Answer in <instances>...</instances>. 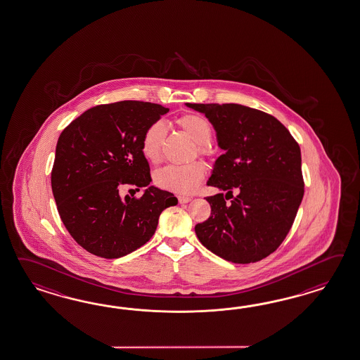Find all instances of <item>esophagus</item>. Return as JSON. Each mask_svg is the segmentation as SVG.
Returning a JSON list of instances; mask_svg holds the SVG:
<instances>
[{
  "instance_id": "obj_1",
  "label": "esophagus",
  "mask_w": 360,
  "mask_h": 360,
  "mask_svg": "<svg viewBox=\"0 0 360 360\" xmlns=\"http://www.w3.org/2000/svg\"><path fill=\"white\" fill-rule=\"evenodd\" d=\"M178 202H181V204L191 202V198H190V196H179V198H178Z\"/></svg>"
}]
</instances>
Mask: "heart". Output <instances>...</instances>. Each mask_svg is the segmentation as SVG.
Returning <instances> with one entry per match:
<instances>
[{
	"label": "heart",
	"mask_w": 360,
	"mask_h": 360,
	"mask_svg": "<svg viewBox=\"0 0 360 360\" xmlns=\"http://www.w3.org/2000/svg\"><path fill=\"white\" fill-rule=\"evenodd\" d=\"M179 127L184 130L195 143H198V153L204 158H210L212 149L211 123L202 115H186L178 120ZM167 136V124L164 121L150 123L141 136V152L143 156L150 162H158L161 158V149ZM205 176V167L200 161H195L186 165H167L158 169L155 174V182L158 187L178 193L190 195L193 193L202 182Z\"/></svg>",
	"instance_id": "obj_1"
}]
</instances>
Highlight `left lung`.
Instances as JSON below:
<instances>
[{"label": "left lung", "mask_w": 360, "mask_h": 360, "mask_svg": "<svg viewBox=\"0 0 360 360\" xmlns=\"http://www.w3.org/2000/svg\"><path fill=\"white\" fill-rule=\"evenodd\" d=\"M186 105L210 120L224 150L207 184L226 195L207 198L211 216L195 233L204 247L228 262L263 260L288 236L303 199L299 144L277 118L262 110L239 104Z\"/></svg>", "instance_id": "8db88e82"}]
</instances>
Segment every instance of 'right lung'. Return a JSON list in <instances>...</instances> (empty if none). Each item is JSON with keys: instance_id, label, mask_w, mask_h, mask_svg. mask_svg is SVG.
<instances>
[{"instance_id": "1", "label": "right lung", "mask_w": 360, "mask_h": 360, "mask_svg": "<svg viewBox=\"0 0 360 360\" xmlns=\"http://www.w3.org/2000/svg\"><path fill=\"white\" fill-rule=\"evenodd\" d=\"M167 108L118 101L86 110L61 132L52 169V191L62 222L89 254L118 259L146 245L158 217L178 199L150 184L141 136ZM146 190L122 201L119 188ZM138 188V189H139Z\"/></svg>"}]
</instances>
